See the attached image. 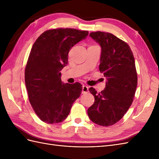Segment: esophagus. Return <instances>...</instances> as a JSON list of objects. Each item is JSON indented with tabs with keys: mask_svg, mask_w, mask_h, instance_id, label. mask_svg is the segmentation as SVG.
<instances>
[{
	"mask_svg": "<svg viewBox=\"0 0 159 159\" xmlns=\"http://www.w3.org/2000/svg\"><path fill=\"white\" fill-rule=\"evenodd\" d=\"M88 87L87 85H83L82 86V93H88Z\"/></svg>",
	"mask_w": 159,
	"mask_h": 159,
	"instance_id": "1",
	"label": "esophagus"
}]
</instances>
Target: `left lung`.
I'll list each match as a JSON object with an SVG mask.
<instances>
[{
	"mask_svg": "<svg viewBox=\"0 0 159 159\" xmlns=\"http://www.w3.org/2000/svg\"><path fill=\"white\" fill-rule=\"evenodd\" d=\"M89 36L102 48L99 68L107 81L100 93L89 89L95 102L88 114L93 123L109 127L124 116L133 102L137 85L135 63L127 43L112 34L98 31Z\"/></svg>",
	"mask_w": 159,
	"mask_h": 159,
	"instance_id": "obj_1",
	"label": "left lung"
}]
</instances>
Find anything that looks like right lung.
Returning <instances> with one entry per match:
<instances>
[{"label":"right lung","instance_id":"1","mask_svg":"<svg viewBox=\"0 0 159 159\" xmlns=\"http://www.w3.org/2000/svg\"><path fill=\"white\" fill-rule=\"evenodd\" d=\"M88 34L68 28L48 30L33 44L25 68V84L29 102L42 121H63L80 96L81 84H62L60 71L68 64L70 49Z\"/></svg>","mask_w":159,"mask_h":159}]
</instances>
